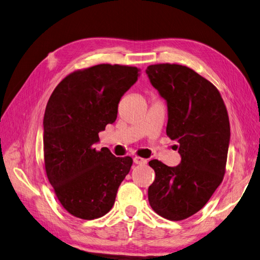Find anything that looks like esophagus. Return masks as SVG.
Here are the masks:
<instances>
[{
  "label": "esophagus",
  "mask_w": 260,
  "mask_h": 260,
  "mask_svg": "<svg viewBox=\"0 0 260 260\" xmlns=\"http://www.w3.org/2000/svg\"><path fill=\"white\" fill-rule=\"evenodd\" d=\"M133 161H135V164H137V165L147 164V160L144 159V158H141V157H135V158H133Z\"/></svg>",
  "instance_id": "1"
}]
</instances>
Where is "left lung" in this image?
<instances>
[{"label": "left lung", "mask_w": 260, "mask_h": 260, "mask_svg": "<svg viewBox=\"0 0 260 260\" xmlns=\"http://www.w3.org/2000/svg\"><path fill=\"white\" fill-rule=\"evenodd\" d=\"M146 75L168 107L167 136L181 161L176 167L153 159L155 180L148 202L159 216L179 221L201 210L222 182L230 143V122L216 86L193 69L157 64Z\"/></svg>", "instance_id": "obj_1"}]
</instances>
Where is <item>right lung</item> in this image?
I'll list each match as a JSON object with an SVG mask.
<instances>
[{
  "instance_id": "right-lung-1",
  "label": "right lung",
  "mask_w": 260,
  "mask_h": 260,
  "mask_svg": "<svg viewBox=\"0 0 260 260\" xmlns=\"http://www.w3.org/2000/svg\"><path fill=\"white\" fill-rule=\"evenodd\" d=\"M140 76L137 67L101 64L68 75L53 91L43 118L46 176L69 214L91 220L112 209L132 158L94 148L115 122L118 104Z\"/></svg>"
}]
</instances>
